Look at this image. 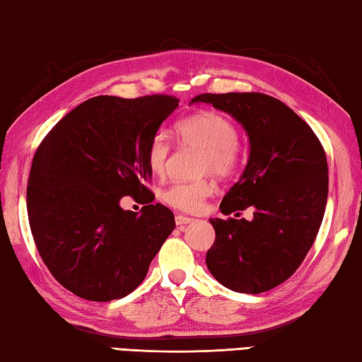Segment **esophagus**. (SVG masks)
Segmentation results:
<instances>
[{
    "instance_id": "1",
    "label": "esophagus",
    "mask_w": 362,
    "mask_h": 362,
    "mask_svg": "<svg viewBox=\"0 0 362 362\" xmlns=\"http://www.w3.org/2000/svg\"><path fill=\"white\" fill-rule=\"evenodd\" d=\"M193 218H188V216H183V214H175V224L177 227H183L189 224V222H193Z\"/></svg>"
}]
</instances>
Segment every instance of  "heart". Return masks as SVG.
<instances>
[{
	"label": "heart",
	"instance_id": "heart-1",
	"mask_svg": "<svg viewBox=\"0 0 362 362\" xmlns=\"http://www.w3.org/2000/svg\"><path fill=\"white\" fill-rule=\"evenodd\" d=\"M175 140L180 146L201 151L199 174H213L219 179L230 177L240 161V132L232 119L218 112H201L174 126ZM171 144L163 135H156L146 149V161L153 175H163ZM214 193V183L209 179L196 182H175L169 185L161 199L175 210L196 213L204 206L206 197Z\"/></svg>",
	"mask_w": 362,
	"mask_h": 362
}]
</instances>
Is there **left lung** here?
Listing matches in <instances>:
<instances>
[{
	"label": "left lung",
	"mask_w": 362,
	"mask_h": 362,
	"mask_svg": "<svg viewBox=\"0 0 362 362\" xmlns=\"http://www.w3.org/2000/svg\"><path fill=\"white\" fill-rule=\"evenodd\" d=\"M193 103L213 104L241 122L249 161L222 199V214L205 263L226 288L259 294L286 281L316 240L328 196L325 151L313 129L279 99L263 93H204ZM250 206L254 219L239 218Z\"/></svg>",
	"instance_id": "1"
}]
</instances>
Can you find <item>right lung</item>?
Returning a JSON list of instances; mask_svg holds the SVG:
<instances>
[{
  "label": "right lung",
  "instance_id": "right-lung-1",
  "mask_svg": "<svg viewBox=\"0 0 362 362\" xmlns=\"http://www.w3.org/2000/svg\"><path fill=\"white\" fill-rule=\"evenodd\" d=\"M177 105L169 95L91 98L35 151L26 191L30 232L54 279L78 297L130 294L174 230L173 211L152 204L146 149ZM124 195L148 205L122 211Z\"/></svg>",
  "mask_w": 362,
  "mask_h": 362
}]
</instances>
